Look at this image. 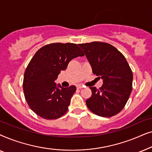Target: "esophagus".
Instances as JSON below:
<instances>
[{"mask_svg":"<svg viewBox=\"0 0 152 152\" xmlns=\"http://www.w3.org/2000/svg\"><path fill=\"white\" fill-rule=\"evenodd\" d=\"M82 88H83V86H82V85H77V89H81Z\"/></svg>","mask_w":152,"mask_h":152,"instance_id":"34e87169","label":"esophagus"}]
</instances>
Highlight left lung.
I'll use <instances>...</instances> for the list:
<instances>
[{
	"label": "left lung",
	"mask_w": 152,
	"mask_h": 152,
	"mask_svg": "<svg viewBox=\"0 0 152 152\" xmlns=\"http://www.w3.org/2000/svg\"><path fill=\"white\" fill-rule=\"evenodd\" d=\"M88 59L93 72L103 80L99 89L86 100L87 107L102 117L117 115L127 102L132 91L133 72L124 56L113 45L94 41L78 44Z\"/></svg>",
	"instance_id": "8db88e82"
}]
</instances>
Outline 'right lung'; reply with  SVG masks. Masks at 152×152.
I'll list each match as a JSON object with an SVG mask.
<instances>
[{
  "label": "right lung",
  "mask_w": 152,
  "mask_h": 152,
  "mask_svg": "<svg viewBox=\"0 0 152 152\" xmlns=\"http://www.w3.org/2000/svg\"><path fill=\"white\" fill-rule=\"evenodd\" d=\"M84 54L75 43H55L41 48L24 73L23 88L31 109L45 120H55L68 111L75 86L64 88L55 82L72 59Z\"/></svg>",
  "instance_id": "1"
}]
</instances>
